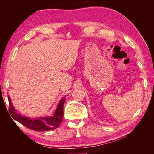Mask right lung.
<instances>
[{"mask_svg":"<svg viewBox=\"0 0 154 154\" xmlns=\"http://www.w3.org/2000/svg\"><path fill=\"white\" fill-rule=\"evenodd\" d=\"M9 104H10V113L13 119L17 121L26 127L33 130L37 132L47 131V130L55 129L59 127L62 123L63 117V105L66 101L65 97L60 100L58 107L56 109L53 116L48 117L38 118L36 119H31L30 118L25 117L18 114L16 110L12 105L10 96H8Z\"/></svg>","mask_w":154,"mask_h":154,"instance_id":"add662e5","label":"right lung"}]
</instances>
